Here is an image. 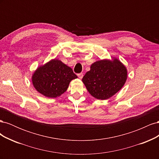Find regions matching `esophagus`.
I'll list each match as a JSON object with an SVG mask.
<instances>
[{
  "instance_id": "1",
  "label": "esophagus",
  "mask_w": 159,
  "mask_h": 159,
  "mask_svg": "<svg viewBox=\"0 0 159 159\" xmlns=\"http://www.w3.org/2000/svg\"><path fill=\"white\" fill-rule=\"evenodd\" d=\"M78 78H79L80 79H81V78H83L84 74H83V73H80V74H78Z\"/></svg>"
}]
</instances>
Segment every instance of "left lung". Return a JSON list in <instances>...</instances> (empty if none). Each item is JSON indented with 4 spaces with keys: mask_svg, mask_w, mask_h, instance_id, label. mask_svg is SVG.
Masks as SVG:
<instances>
[{
    "mask_svg": "<svg viewBox=\"0 0 159 159\" xmlns=\"http://www.w3.org/2000/svg\"><path fill=\"white\" fill-rule=\"evenodd\" d=\"M126 68L117 59L101 60L91 66L82 81L93 97L107 99L122 88L127 80Z\"/></svg>",
    "mask_w": 159,
    "mask_h": 159,
    "instance_id": "8db88e82",
    "label": "left lung"
}]
</instances>
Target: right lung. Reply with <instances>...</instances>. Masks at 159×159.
Returning <instances> with one entry per match:
<instances>
[{
	"mask_svg": "<svg viewBox=\"0 0 159 159\" xmlns=\"http://www.w3.org/2000/svg\"><path fill=\"white\" fill-rule=\"evenodd\" d=\"M77 78L71 68L53 60L37 69L32 76V84L38 92L53 98L64 93L70 81Z\"/></svg>",
	"mask_w": 159,
	"mask_h": 159,
	"instance_id": "add662e5",
	"label": "right lung"
}]
</instances>
